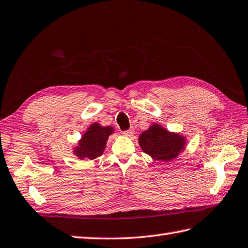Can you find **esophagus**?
I'll return each instance as SVG.
<instances>
[{
    "mask_svg": "<svg viewBox=\"0 0 248 248\" xmlns=\"http://www.w3.org/2000/svg\"><path fill=\"white\" fill-rule=\"evenodd\" d=\"M135 134V129L131 127V128H129V129H127V130H125V131H123V135L124 136H127V137H131Z\"/></svg>",
    "mask_w": 248,
    "mask_h": 248,
    "instance_id": "34e87169",
    "label": "esophagus"
}]
</instances>
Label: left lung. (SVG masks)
I'll use <instances>...</instances> for the list:
<instances>
[{"mask_svg": "<svg viewBox=\"0 0 248 248\" xmlns=\"http://www.w3.org/2000/svg\"><path fill=\"white\" fill-rule=\"evenodd\" d=\"M139 144L145 154L156 160L170 161L179 155L185 147V138L170 133L160 125L154 124L139 137Z\"/></svg>", "mask_w": 248, "mask_h": 248, "instance_id": "1", "label": "left lung"}]
</instances>
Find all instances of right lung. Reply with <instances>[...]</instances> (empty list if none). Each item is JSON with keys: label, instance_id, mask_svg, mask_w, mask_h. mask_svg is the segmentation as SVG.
<instances>
[{"label": "right lung", "instance_id": "add662e5", "mask_svg": "<svg viewBox=\"0 0 248 248\" xmlns=\"http://www.w3.org/2000/svg\"><path fill=\"white\" fill-rule=\"evenodd\" d=\"M113 133V128L106 126L103 127L100 124H92L88 130L82 135L78 146L75 148V155L80 159H95L104 153L108 137Z\"/></svg>", "mask_w": 248, "mask_h": 248}]
</instances>
